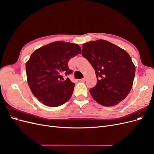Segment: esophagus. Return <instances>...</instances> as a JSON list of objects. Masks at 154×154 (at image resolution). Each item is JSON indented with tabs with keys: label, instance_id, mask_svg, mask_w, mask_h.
<instances>
[{
	"label": "esophagus",
	"instance_id": "1",
	"mask_svg": "<svg viewBox=\"0 0 154 154\" xmlns=\"http://www.w3.org/2000/svg\"><path fill=\"white\" fill-rule=\"evenodd\" d=\"M85 80H86V78H85L80 79V80H79V81H80V82H85Z\"/></svg>",
	"mask_w": 154,
	"mask_h": 154
}]
</instances>
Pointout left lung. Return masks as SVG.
<instances>
[{
	"label": "left lung",
	"mask_w": 154,
	"mask_h": 154,
	"mask_svg": "<svg viewBox=\"0 0 154 154\" xmlns=\"http://www.w3.org/2000/svg\"><path fill=\"white\" fill-rule=\"evenodd\" d=\"M82 54L95 70L97 83L90 89L93 99L105 106L123 100L131 90L136 72L128 53L109 41L97 40L83 44Z\"/></svg>",
	"instance_id": "left-lung-1"
}]
</instances>
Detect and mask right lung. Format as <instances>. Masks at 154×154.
<instances>
[{"mask_svg": "<svg viewBox=\"0 0 154 154\" xmlns=\"http://www.w3.org/2000/svg\"><path fill=\"white\" fill-rule=\"evenodd\" d=\"M81 53L78 44L57 41L37 49L26 63L27 80L33 95L48 106H58L71 98L74 83L63 75L72 73L68 62Z\"/></svg>", "mask_w": 154, "mask_h": 154, "instance_id": "1", "label": "right lung"}]
</instances>
